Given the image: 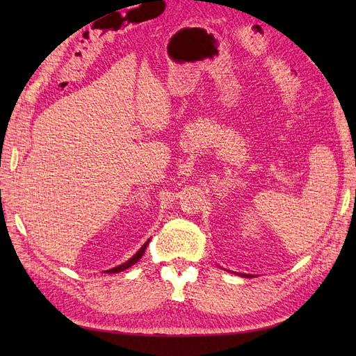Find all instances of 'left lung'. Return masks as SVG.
Listing matches in <instances>:
<instances>
[{
	"mask_svg": "<svg viewBox=\"0 0 356 356\" xmlns=\"http://www.w3.org/2000/svg\"><path fill=\"white\" fill-rule=\"evenodd\" d=\"M242 276H245V277H250V275H242Z\"/></svg>",
	"mask_w": 356,
	"mask_h": 356,
	"instance_id": "left-lung-1",
	"label": "left lung"
}]
</instances>
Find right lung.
I'll return each mask as SVG.
<instances>
[{"label":"right lung","mask_w":356,"mask_h":356,"mask_svg":"<svg viewBox=\"0 0 356 356\" xmlns=\"http://www.w3.org/2000/svg\"><path fill=\"white\" fill-rule=\"evenodd\" d=\"M147 245H148V241L141 246V250H139L131 260H127L126 263H123V264H120V266H117V267H113V268H110V270H106L108 273H117V272H122V270H126V268H129L131 266H134L135 263H138L139 261V258L143 257V254L145 252V248H147Z\"/></svg>","instance_id":"obj_1"}]
</instances>
